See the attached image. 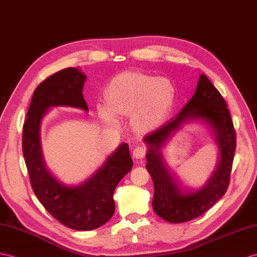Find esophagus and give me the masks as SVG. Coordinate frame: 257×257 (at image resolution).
<instances>
[{
  "label": "esophagus",
  "mask_w": 257,
  "mask_h": 257,
  "mask_svg": "<svg viewBox=\"0 0 257 257\" xmlns=\"http://www.w3.org/2000/svg\"><path fill=\"white\" fill-rule=\"evenodd\" d=\"M146 155V147L144 146H136L133 150V157L136 159H142Z\"/></svg>",
  "instance_id": "1"
}]
</instances>
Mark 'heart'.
<instances>
[{
  "instance_id": "heart-1",
  "label": "heart",
  "mask_w": 257,
  "mask_h": 257,
  "mask_svg": "<svg viewBox=\"0 0 257 257\" xmlns=\"http://www.w3.org/2000/svg\"><path fill=\"white\" fill-rule=\"evenodd\" d=\"M176 91L167 78L137 72H123L110 80L105 89L107 104L97 107L101 120L118 123L116 115H132V123L141 132L160 126L171 110Z\"/></svg>"
}]
</instances>
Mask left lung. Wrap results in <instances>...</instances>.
<instances>
[{
    "instance_id": "1",
    "label": "left lung",
    "mask_w": 257,
    "mask_h": 257,
    "mask_svg": "<svg viewBox=\"0 0 257 257\" xmlns=\"http://www.w3.org/2000/svg\"><path fill=\"white\" fill-rule=\"evenodd\" d=\"M192 119H201L214 131L221 156L215 172L201 190L183 192L167 170L160 148L181 124ZM144 142L148 146L146 168L155 187L153 207L166 221L181 223L195 219L211 208L227 192L236 135L226 101L204 74L199 77L194 96L178 115L146 135Z\"/></svg>"
}]
</instances>
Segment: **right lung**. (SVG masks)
<instances>
[{
	"label": "right lung",
	"instance_id": "add662e5",
	"mask_svg": "<svg viewBox=\"0 0 257 257\" xmlns=\"http://www.w3.org/2000/svg\"><path fill=\"white\" fill-rule=\"evenodd\" d=\"M86 76L68 67L49 76L37 87L23 126V154L30 184L50 215L74 230H93L107 222L115 209L113 193L133 167L128 145L121 144L95 174L77 186H66L50 173L43 161L40 123L49 108L64 105L88 111L83 96Z\"/></svg>",
	"mask_w": 257,
	"mask_h": 257
}]
</instances>
